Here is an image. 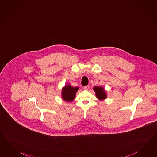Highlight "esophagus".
<instances>
[{
  "mask_svg": "<svg viewBox=\"0 0 157 157\" xmlns=\"http://www.w3.org/2000/svg\"><path fill=\"white\" fill-rule=\"evenodd\" d=\"M89 89V85H86V86H84V89L85 90H88Z\"/></svg>",
  "mask_w": 157,
  "mask_h": 157,
  "instance_id": "34e87169",
  "label": "esophagus"
}]
</instances>
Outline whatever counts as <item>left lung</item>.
I'll use <instances>...</instances> for the list:
<instances>
[{
    "label": "left lung",
    "instance_id": "left-lung-1",
    "mask_svg": "<svg viewBox=\"0 0 157 157\" xmlns=\"http://www.w3.org/2000/svg\"><path fill=\"white\" fill-rule=\"evenodd\" d=\"M95 92L96 97L100 100H103L107 98V94L106 91H105L104 88L99 86H95L93 88Z\"/></svg>",
    "mask_w": 157,
    "mask_h": 157
}]
</instances>
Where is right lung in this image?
I'll use <instances>...</instances> for the list:
<instances>
[{
  "instance_id": "right-lung-1",
  "label": "right lung",
  "mask_w": 157,
  "mask_h": 157,
  "mask_svg": "<svg viewBox=\"0 0 157 157\" xmlns=\"http://www.w3.org/2000/svg\"><path fill=\"white\" fill-rule=\"evenodd\" d=\"M79 88L73 87L71 85L67 84L62 89V97L63 99L66 102H71L75 98L76 93Z\"/></svg>"
}]
</instances>
